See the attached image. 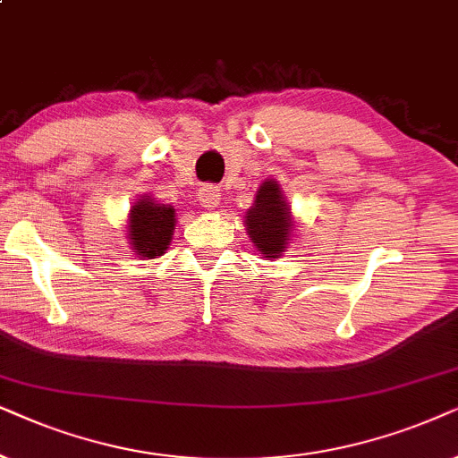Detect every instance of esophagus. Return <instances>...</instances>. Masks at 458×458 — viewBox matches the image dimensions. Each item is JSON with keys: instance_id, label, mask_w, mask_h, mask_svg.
Listing matches in <instances>:
<instances>
[{"instance_id": "esophagus-1", "label": "esophagus", "mask_w": 458, "mask_h": 458, "mask_svg": "<svg viewBox=\"0 0 458 458\" xmlns=\"http://www.w3.org/2000/svg\"><path fill=\"white\" fill-rule=\"evenodd\" d=\"M219 197H222V192H219L217 186H205L200 188L199 194H197V200L199 205L203 207V209H216L219 205Z\"/></svg>"}]
</instances>
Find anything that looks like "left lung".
I'll list each match as a JSON object with an SVG mask.
<instances>
[{
	"label": "left lung",
	"instance_id": "8db88e82",
	"mask_svg": "<svg viewBox=\"0 0 458 458\" xmlns=\"http://www.w3.org/2000/svg\"><path fill=\"white\" fill-rule=\"evenodd\" d=\"M245 228L249 241L267 259H278L289 249L295 217L274 178H267L255 192L253 205L245 211Z\"/></svg>",
	"mask_w": 458,
	"mask_h": 458
}]
</instances>
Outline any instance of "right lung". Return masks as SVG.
Here are the masks:
<instances>
[{"mask_svg": "<svg viewBox=\"0 0 458 458\" xmlns=\"http://www.w3.org/2000/svg\"><path fill=\"white\" fill-rule=\"evenodd\" d=\"M175 209L142 194L127 213V239L131 253L140 259L161 258L167 251L175 230Z\"/></svg>", "mask_w": 458, "mask_h": 458, "instance_id": "right-lung-1", "label": "right lung"}]
</instances>
